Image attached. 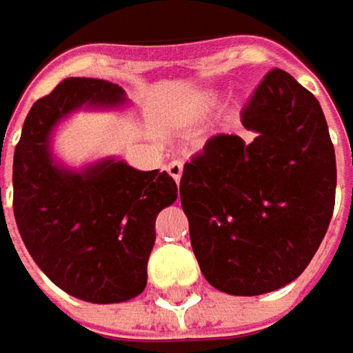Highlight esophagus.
<instances>
[{"label": "esophagus", "instance_id": "obj_1", "mask_svg": "<svg viewBox=\"0 0 353 353\" xmlns=\"http://www.w3.org/2000/svg\"><path fill=\"white\" fill-rule=\"evenodd\" d=\"M168 172H170V176L176 179V183H179V179H181V174H183V163H181L179 159H174V161H170V165H168Z\"/></svg>", "mask_w": 353, "mask_h": 353}]
</instances>
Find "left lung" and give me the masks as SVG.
I'll use <instances>...</instances> for the list:
<instances>
[{
    "label": "left lung",
    "instance_id": "8db88e82",
    "mask_svg": "<svg viewBox=\"0 0 353 353\" xmlns=\"http://www.w3.org/2000/svg\"><path fill=\"white\" fill-rule=\"evenodd\" d=\"M254 132L214 135L183 165L181 208L205 280L230 296L280 290L307 268L336 203V154L318 99L272 70L241 110Z\"/></svg>",
    "mask_w": 353,
    "mask_h": 353
}]
</instances>
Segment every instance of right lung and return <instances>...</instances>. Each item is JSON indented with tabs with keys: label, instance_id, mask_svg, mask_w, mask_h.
Masks as SVG:
<instances>
[{
	"label": "right lung",
	"instance_id": "obj_1",
	"mask_svg": "<svg viewBox=\"0 0 353 353\" xmlns=\"http://www.w3.org/2000/svg\"><path fill=\"white\" fill-rule=\"evenodd\" d=\"M123 95L105 79H63L33 103L13 154V216L30 256L57 288L92 303L143 292L157 214L177 197L165 172L117 159L72 172L53 161L50 137L59 119L81 105H119Z\"/></svg>",
	"mask_w": 353,
	"mask_h": 353
}]
</instances>
